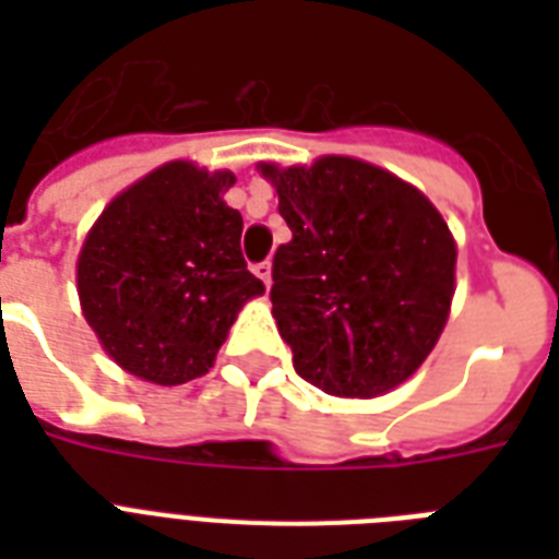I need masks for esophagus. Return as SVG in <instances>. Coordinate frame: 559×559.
Returning a JSON list of instances; mask_svg holds the SVG:
<instances>
[{
	"label": "esophagus",
	"instance_id": "esophagus-1",
	"mask_svg": "<svg viewBox=\"0 0 559 559\" xmlns=\"http://www.w3.org/2000/svg\"><path fill=\"white\" fill-rule=\"evenodd\" d=\"M252 272H254V275H258V278L263 281V284H266V287H270V281H272V263H270V261L254 263Z\"/></svg>",
	"mask_w": 559,
	"mask_h": 559
}]
</instances>
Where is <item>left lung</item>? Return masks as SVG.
Returning <instances> with one entry per match:
<instances>
[{"label":"left lung","instance_id":"left-lung-1","mask_svg":"<svg viewBox=\"0 0 559 559\" xmlns=\"http://www.w3.org/2000/svg\"><path fill=\"white\" fill-rule=\"evenodd\" d=\"M293 240L272 258V316L301 380L377 397L429 357L450 313L455 243L417 188L368 162L261 165Z\"/></svg>","mask_w":559,"mask_h":559}]
</instances>
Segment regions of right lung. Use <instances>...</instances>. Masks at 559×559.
Masks as SVG:
<instances>
[{"label":"right lung","mask_w":559,"mask_h":559,"mask_svg":"<svg viewBox=\"0 0 559 559\" xmlns=\"http://www.w3.org/2000/svg\"><path fill=\"white\" fill-rule=\"evenodd\" d=\"M235 177L170 162L109 202L78 261L83 316L124 371L179 385L214 366L263 284L240 252Z\"/></svg>","instance_id":"add662e5"}]
</instances>
